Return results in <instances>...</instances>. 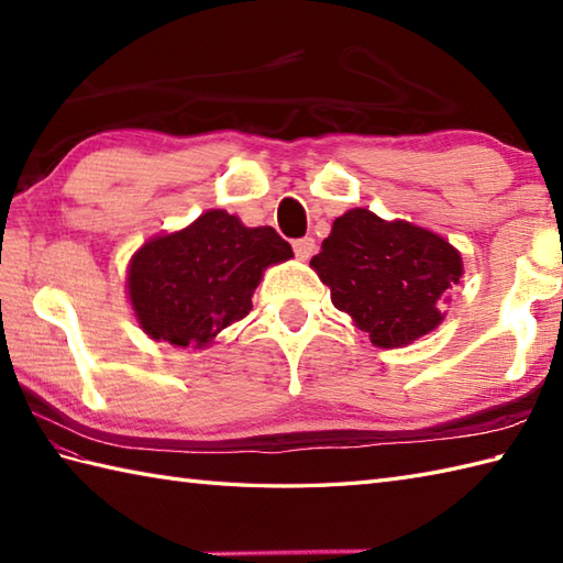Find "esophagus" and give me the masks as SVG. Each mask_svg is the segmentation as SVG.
<instances>
[{
	"label": "esophagus",
	"instance_id": "1",
	"mask_svg": "<svg viewBox=\"0 0 563 563\" xmlns=\"http://www.w3.org/2000/svg\"><path fill=\"white\" fill-rule=\"evenodd\" d=\"M292 249H295L297 258L309 261V258H312V254H314L317 244H314V239H312V236H302V239H295V242H292Z\"/></svg>",
	"mask_w": 563,
	"mask_h": 563
}]
</instances>
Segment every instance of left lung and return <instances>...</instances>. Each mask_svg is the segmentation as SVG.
I'll return each mask as SVG.
<instances>
[{
	"mask_svg": "<svg viewBox=\"0 0 563 563\" xmlns=\"http://www.w3.org/2000/svg\"><path fill=\"white\" fill-rule=\"evenodd\" d=\"M309 266L331 288L333 307L379 349L409 345L438 329L464 273L460 251L440 234L365 208L333 220Z\"/></svg>",
	"mask_w": 563,
	"mask_h": 563,
	"instance_id": "1",
	"label": "left lung"
}]
</instances>
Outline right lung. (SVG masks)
<instances>
[{
    "label": "right lung",
    "mask_w": 563,
    "mask_h": 563,
    "mask_svg": "<svg viewBox=\"0 0 563 563\" xmlns=\"http://www.w3.org/2000/svg\"><path fill=\"white\" fill-rule=\"evenodd\" d=\"M288 258L292 246L273 227H244L230 212L208 210L135 251L128 300L154 341L206 349L249 314L263 271Z\"/></svg>",
    "instance_id": "obj_1"
}]
</instances>
